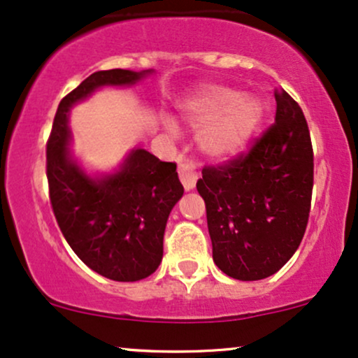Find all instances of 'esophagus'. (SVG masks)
<instances>
[{"instance_id":"1","label":"esophagus","mask_w":358,"mask_h":358,"mask_svg":"<svg viewBox=\"0 0 358 358\" xmlns=\"http://www.w3.org/2000/svg\"><path fill=\"white\" fill-rule=\"evenodd\" d=\"M178 176L180 182L183 183L185 190H192L195 187L196 180H199V171H196V168L190 162H182L178 165Z\"/></svg>"}]
</instances>
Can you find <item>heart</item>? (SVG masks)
Returning <instances> with one entry per match:
<instances>
[{
  "label": "heart",
  "mask_w": 358,
  "mask_h": 358,
  "mask_svg": "<svg viewBox=\"0 0 358 358\" xmlns=\"http://www.w3.org/2000/svg\"><path fill=\"white\" fill-rule=\"evenodd\" d=\"M187 114L192 126H206L199 136L203 153L227 159L248 146L261 124L262 106L252 96H239L229 87L210 85L188 102Z\"/></svg>",
  "instance_id": "heart-1"
}]
</instances>
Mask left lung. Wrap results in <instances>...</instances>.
<instances>
[{"instance_id": "left-lung-1", "label": "left lung", "mask_w": 358, "mask_h": 358, "mask_svg": "<svg viewBox=\"0 0 358 358\" xmlns=\"http://www.w3.org/2000/svg\"><path fill=\"white\" fill-rule=\"evenodd\" d=\"M276 119L249 151L202 170L212 256L222 273L257 281L278 273L305 236L313 192V146L298 102L274 90Z\"/></svg>"}]
</instances>
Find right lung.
Here are the masks:
<instances>
[{"instance_id":"add662e5","label":"right lung","mask_w":358,"mask_h":358,"mask_svg":"<svg viewBox=\"0 0 358 358\" xmlns=\"http://www.w3.org/2000/svg\"><path fill=\"white\" fill-rule=\"evenodd\" d=\"M151 71L92 73L57 108L47 141L48 196L65 241L90 269L113 281H139L163 257L168 215L182 199L176 163L133 151L117 173L89 178L69 156L67 113L101 85H127Z\"/></svg>"}]
</instances>
